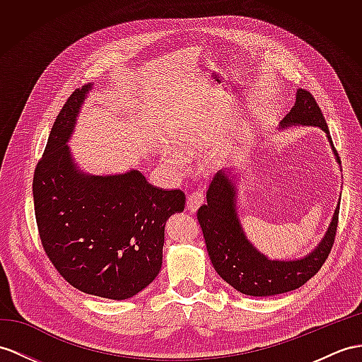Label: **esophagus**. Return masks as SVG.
Masks as SVG:
<instances>
[{"label": "esophagus", "mask_w": 362, "mask_h": 362, "mask_svg": "<svg viewBox=\"0 0 362 362\" xmlns=\"http://www.w3.org/2000/svg\"><path fill=\"white\" fill-rule=\"evenodd\" d=\"M204 201V193L202 192H193L187 198V210L190 211H197L198 207L202 204Z\"/></svg>", "instance_id": "1"}]
</instances>
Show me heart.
I'll return each mask as SVG.
<instances>
[{
	"label": "heart",
	"instance_id": "obj_1",
	"mask_svg": "<svg viewBox=\"0 0 362 362\" xmlns=\"http://www.w3.org/2000/svg\"><path fill=\"white\" fill-rule=\"evenodd\" d=\"M167 160L172 164H180L181 163V156L178 153H169L167 155Z\"/></svg>",
	"mask_w": 362,
	"mask_h": 362
}]
</instances>
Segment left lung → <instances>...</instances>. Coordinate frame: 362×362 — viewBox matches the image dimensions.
I'll use <instances>...</instances> for the list:
<instances>
[{"label": "left lung", "instance_id": "8db88e82", "mask_svg": "<svg viewBox=\"0 0 362 362\" xmlns=\"http://www.w3.org/2000/svg\"><path fill=\"white\" fill-rule=\"evenodd\" d=\"M293 124L321 127L332 143L320 105L305 89H298L295 105L281 121L283 127ZM235 192L230 172H218L207 190V204H202L197 214L218 275L238 292L249 296H273L304 286L330 255L337 236L339 206L334 210L327 233L312 253L296 261H270L244 236L235 210Z\"/></svg>", "mask_w": 362, "mask_h": 362}]
</instances>
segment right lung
<instances>
[{"instance_id":"1","label":"right lung","mask_w":362,"mask_h":362,"mask_svg":"<svg viewBox=\"0 0 362 362\" xmlns=\"http://www.w3.org/2000/svg\"><path fill=\"white\" fill-rule=\"evenodd\" d=\"M87 90L69 96L35 167V218L44 252L70 286L127 299L160 273L165 221L184 210L186 195L152 186L138 170L90 176L76 169L66 143Z\"/></svg>"}]
</instances>
